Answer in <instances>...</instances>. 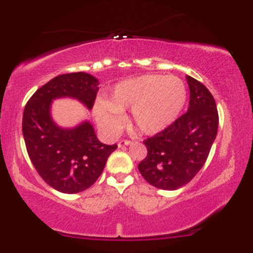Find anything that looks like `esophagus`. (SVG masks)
<instances>
[{
  "mask_svg": "<svg viewBox=\"0 0 253 253\" xmlns=\"http://www.w3.org/2000/svg\"><path fill=\"white\" fill-rule=\"evenodd\" d=\"M119 147H125V146H128V145H130V141L129 140H121L119 141Z\"/></svg>",
  "mask_w": 253,
  "mask_h": 253,
  "instance_id": "obj_1",
  "label": "esophagus"
}]
</instances>
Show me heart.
Listing matches in <instances>:
<instances>
[{
  "instance_id": "1",
  "label": "heart",
  "mask_w": 253,
  "mask_h": 253,
  "mask_svg": "<svg viewBox=\"0 0 253 253\" xmlns=\"http://www.w3.org/2000/svg\"><path fill=\"white\" fill-rule=\"evenodd\" d=\"M187 102V86L181 78L143 75L118 83L108 101L95 103L94 115L106 134L115 135L124 124L123 112L130 110V121L144 134H157L171 126Z\"/></svg>"
}]
</instances>
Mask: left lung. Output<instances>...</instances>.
<instances>
[{
  "label": "left lung",
  "mask_w": 253,
  "mask_h": 253,
  "mask_svg": "<svg viewBox=\"0 0 253 253\" xmlns=\"http://www.w3.org/2000/svg\"><path fill=\"white\" fill-rule=\"evenodd\" d=\"M190 90L189 108L167 129L146 139L147 156L138 165L153 187L176 190L189 183L207 161L216 138V104L210 90L187 76Z\"/></svg>",
  "instance_id": "obj_1"
}]
</instances>
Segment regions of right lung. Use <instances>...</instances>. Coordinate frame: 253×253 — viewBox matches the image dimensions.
<instances>
[{"instance_id": "add662e5", "label": "right lung", "mask_w": 253, "mask_h": 253, "mask_svg": "<svg viewBox=\"0 0 253 253\" xmlns=\"http://www.w3.org/2000/svg\"><path fill=\"white\" fill-rule=\"evenodd\" d=\"M98 84L86 72L59 75L38 89L25 107L22 134L28 156L43 181L60 193L76 194L91 187L118 147L101 143L88 120L60 127L52 118V103L58 98H74L91 109Z\"/></svg>"}]
</instances>
